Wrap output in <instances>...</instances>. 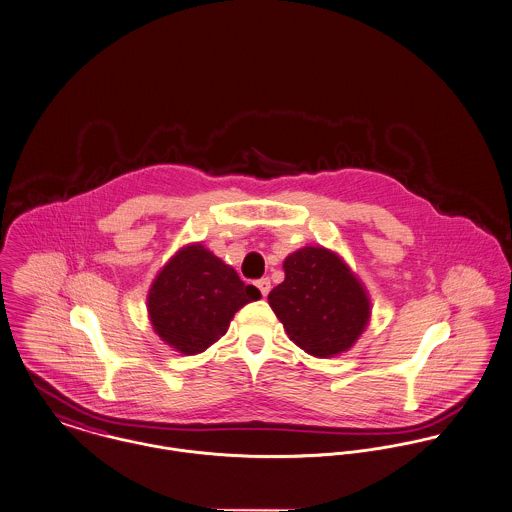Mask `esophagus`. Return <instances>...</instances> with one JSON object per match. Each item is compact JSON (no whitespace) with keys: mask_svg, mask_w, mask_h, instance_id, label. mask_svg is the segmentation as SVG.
Listing matches in <instances>:
<instances>
[{"mask_svg":"<svg viewBox=\"0 0 512 512\" xmlns=\"http://www.w3.org/2000/svg\"><path fill=\"white\" fill-rule=\"evenodd\" d=\"M257 288L261 290L263 296H267V294L271 292V281H269V279H259V281H257Z\"/></svg>","mask_w":512,"mask_h":512,"instance_id":"esophagus-1","label":"esophagus"}]
</instances>
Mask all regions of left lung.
Masks as SVG:
<instances>
[{"label":"left lung","instance_id":"obj_1","mask_svg":"<svg viewBox=\"0 0 512 512\" xmlns=\"http://www.w3.org/2000/svg\"><path fill=\"white\" fill-rule=\"evenodd\" d=\"M284 281L269 292V304L288 338L314 357L347 351L369 324V296L326 247H302L284 259Z\"/></svg>","mask_w":512,"mask_h":512}]
</instances>
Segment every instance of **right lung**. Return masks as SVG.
Instances as JSON below:
<instances>
[{"instance_id":"add662e5","label":"right lung","mask_w":512,"mask_h":512,"mask_svg":"<svg viewBox=\"0 0 512 512\" xmlns=\"http://www.w3.org/2000/svg\"><path fill=\"white\" fill-rule=\"evenodd\" d=\"M261 292L204 245L182 247L161 269L147 296L159 338L184 355L208 349L228 332L233 314Z\"/></svg>"}]
</instances>
